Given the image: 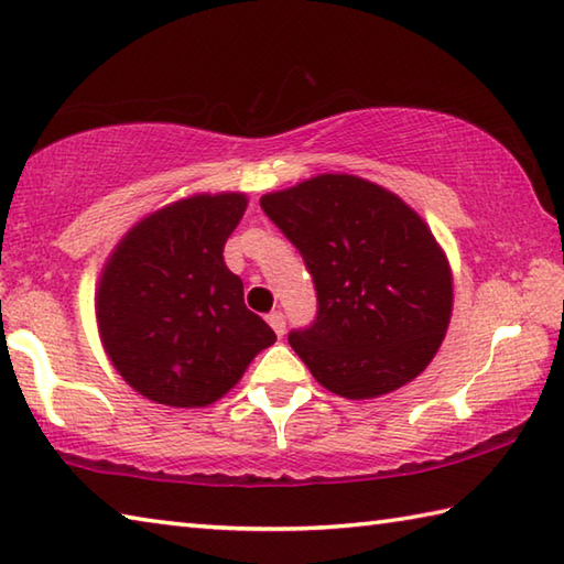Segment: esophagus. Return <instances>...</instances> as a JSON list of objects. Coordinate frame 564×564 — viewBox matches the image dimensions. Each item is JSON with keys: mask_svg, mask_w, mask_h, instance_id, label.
<instances>
[{"mask_svg": "<svg viewBox=\"0 0 564 564\" xmlns=\"http://www.w3.org/2000/svg\"><path fill=\"white\" fill-rule=\"evenodd\" d=\"M269 325L273 327V333L279 335V337H283L285 335V317H283V313L281 311H273V313H269Z\"/></svg>", "mask_w": 564, "mask_h": 564, "instance_id": "esophagus-1", "label": "esophagus"}]
</instances>
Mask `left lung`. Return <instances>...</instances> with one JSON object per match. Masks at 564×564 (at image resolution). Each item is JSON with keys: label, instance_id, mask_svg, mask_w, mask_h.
Returning a JSON list of instances; mask_svg holds the SVG:
<instances>
[{"label": "left lung", "instance_id": "8db88e82", "mask_svg": "<svg viewBox=\"0 0 564 564\" xmlns=\"http://www.w3.org/2000/svg\"><path fill=\"white\" fill-rule=\"evenodd\" d=\"M261 207L313 275L317 317L289 341L315 381L361 401L423 373L455 301L449 261L423 217L347 173L269 193Z\"/></svg>", "mask_w": 564, "mask_h": 564}]
</instances>
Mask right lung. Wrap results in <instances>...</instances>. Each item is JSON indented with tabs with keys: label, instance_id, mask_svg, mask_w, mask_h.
<instances>
[{
	"label": "right lung",
	"instance_id": "1",
	"mask_svg": "<svg viewBox=\"0 0 564 564\" xmlns=\"http://www.w3.org/2000/svg\"><path fill=\"white\" fill-rule=\"evenodd\" d=\"M247 203L245 193L183 197L139 219L109 253L95 293L99 339L153 403L219 401L275 341L223 257Z\"/></svg>",
	"mask_w": 564,
	"mask_h": 564
}]
</instances>
